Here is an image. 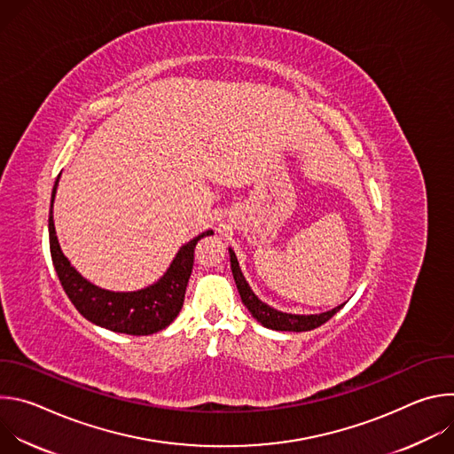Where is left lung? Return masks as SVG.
Listing matches in <instances>:
<instances>
[{
  "label": "left lung",
  "mask_w": 454,
  "mask_h": 454,
  "mask_svg": "<svg viewBox=\"0 0 454 454\" xmlns=\"http://www.w3.org/2000/svg\"><path fill=\"white\" fill-rule=\"evenodd\" d=\"M230 262H231V273L240 294L242 303L247 307V310L251 312V316L261 321L264 327L273 329V331H289V333H305V331H312L323 323L329 321L345 303L334 307L333 310L321 312V314H287V312H280L273 307H270L268 303H264L262 300H258V296L251 291L249 284L246 282L240 268H239V261L233 253V249L230 247Z\"/></svg>",
  "instance_id": "1"
}]
</instances>
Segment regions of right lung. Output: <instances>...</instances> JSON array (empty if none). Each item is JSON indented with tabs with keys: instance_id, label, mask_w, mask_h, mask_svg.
<instances>
[{
	"instance_id": "1",
	"label": "right lung",
	"mask_w": 454,
	"mask_h": 454,
	"mask_svg": "<svg viewBox=\"0 0 454 454\" xmlns=\"http://www.w3.org/2000/svg\"><path fill=\"white\" fill-rule=\"evenodd\" d=\"M57 183L59 179L51 190L48 219L50 253L60 286L75 309L95 325L129 336H149L170 325L184 301V291L193 268V249L203 237L214 235V231L208 230L186 242L177 251L167 273L156 284L131 293L106 291L81 277V273L60 251L53 226V200Z\"/></svg>"
}]
</instances>
